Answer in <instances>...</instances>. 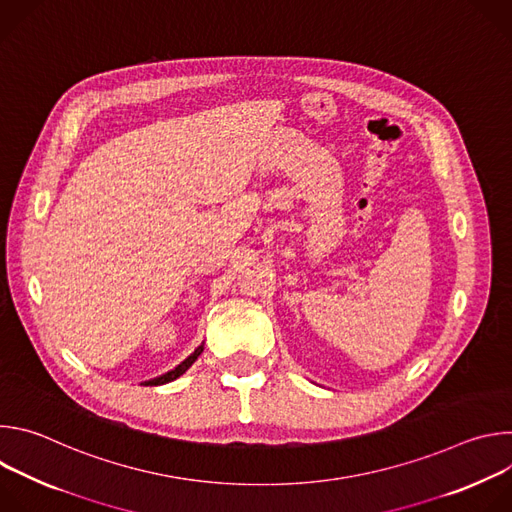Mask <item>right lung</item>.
I'll use <instances>...</instances> for the list:
<instances>
[{"label":"right lung","mask_w":512,"mask_h":512,"mask_svg":"<svg viewBox=\"0 0 512 512\" xmlns=\"http://www.w3.org/2000/svg\"><path fill=\"white\" fill-rule=\"evenodd\" d=\"M202 350H204V342L190 354V356H186L176 369H172V371H168V373H164V375H160V377H156V379H150V381H143L141 385H145V387H158V385H166V383H170V381H176L178 377H182L192 364L196 362V358L202 354Z\"/></svg>","instance_id":"right-lung-1"}]
</instances>
